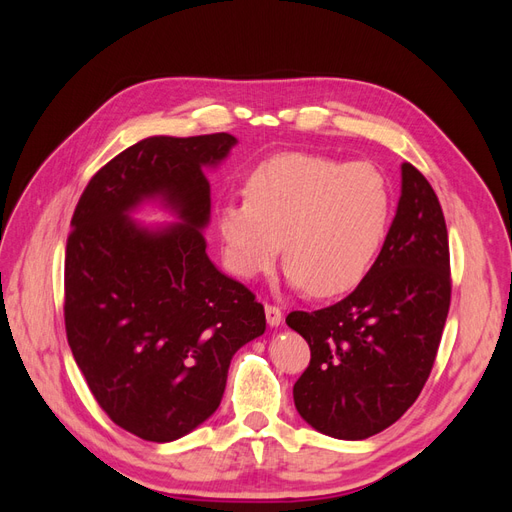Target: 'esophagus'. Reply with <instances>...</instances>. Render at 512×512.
<instances>
[{
    "instance_id": "obj_1",
    "label": "esophagus",
    "mask_w": 512,
    "mask_h": 512,
    "mask_svg": "<svg viewBox=\"0 0 512 512\" xmlns=\"http://www.w3.org/2000/svg\"><path fill=\"white\" fill-rule=\"evenodd\" d=\"M265 312H267V322H269V327H277V324L282 322V307H277V305L267 303V305H265Z\"/></svg>"
}]
</instances>
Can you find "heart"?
<instances>
[{
	"label": "heart",
	"mask_w": 512,
	"mask_h": 512,
	"mask_svg": "<svg viewBox=\"0 0 512 512\" xmlns=\"http://www.w3.org/2000/svg\"><path fill=\"white\" fill-rule=\"evenodd\" d=\"M391 222V190L378 168L320 153L288 151L258 162L245 198L224 200L218 228L232 273H267L284 254L292 286L316 297L363 280Z\"/></svg>",
	"instance_id": "heart-1"
}]
</instances>
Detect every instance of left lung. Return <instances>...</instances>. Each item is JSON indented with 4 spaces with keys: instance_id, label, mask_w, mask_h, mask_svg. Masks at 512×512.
<instances>
[{
    "instance_id": "left-lung-1",
    "label": "left lung",
    "mask_w": 512,
    "mask_h": 512,
    "mask_svg": "<svg viewBox=\"0 0 512 512\" xmlns=\"http://www.w3.org/2000/svg\"><path fill=\"white\" fill-rule=\"evenodd\" d=\"M451 305V254L440 200L401 164L395 220L374 265L346 299L290 312L312 350L294 406L324 436L365 440L404 414L431 374Z\"/></svg>"
}]
</instances>
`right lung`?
Segmentation results:
<instances>
[{
  "label": "right lung",
  "instance_id": "1",
  "mask_svg": "<svg viewBox=\"0 0 512 512\" xmlns=\"http://www.w3.org/2000/svg\"><path fill=\"white\" fill-rule=\"evenodd\" d=\"M237 138L151 136L91 177L66 243L64 320L91 395L121 429L149 442L190 433L218 410L230 359L267 329L265 307L215 269L203 230L205 166ZM162 197L182 220L147 231L127 211Z\"/></svg>",
  "mask_w": 512,
  "mask_h": 512
}]
</instances>
